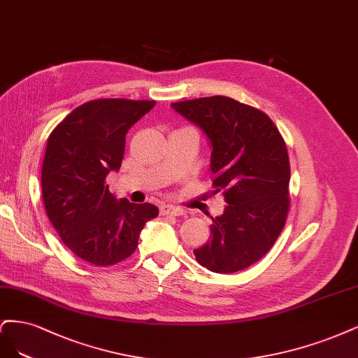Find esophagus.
<instances>
[{
  "mask_svg": "<svg viewBox=\"0 0 358 358\" xmlns=\"http://www.w3.org/2000/svg\"><path fill=\"white\" fill-rule=\"evenodd\" d=\"M160 214H162V215H182V214H186V211L180 208V206L162 205V206H160Z\"/></svg>",
  "mask_w": 358,
  "mask_h": 358,
  "instance_id": "1",
  "label": "esophagus"
}]
</instances>
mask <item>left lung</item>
<instances>
[{
  "label": "left lung",
  "instance_id": "left-lung-1",
  "mask_svg": "<svg viewBox=\"0 0 358 358\" xmlns=\"http://www.w3.org/2000/svg\"><path fill=\"white\" fill-rule=\"evenodd\" d=\"M198 124L213 145L214 194L227 206L213 218L211 239L193 250L199 264L217 273L251 266L272 248L290 210V160L278 128L268 114L215 95L172 102Z\"/></svg>",
  "mask_w": 358,
  "mask_h": 358
}]
</instances>
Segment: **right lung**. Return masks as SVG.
Returning <instances> with one entry per match:
<instances>
[{"instance_id":"add662e5","label":"right lung","mask_w":358,"mask_h":358,"mask_svg":"<svg viewBox=\"0 0 358 358\" xmlns=\"http://www.w3.org/2000/svg\"><path fill=\"white\" fill-rule=\"evenodd\" d=\"M156 101L123 98L82 103L48 138L41 169L45 213L64 244L94 266H111L138 247L144 224L159 215L152 203L110 193L106 178L117 171L131 126Z\"/></svg>"}]
</instances>
